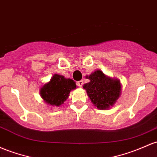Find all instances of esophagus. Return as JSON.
<instances>
[{"mask_svg": "<svg viewBox=\"0 0 157 157\" xmlns=\"http://www.w3.org/2000/svg\"><path fill=\"white\" fill-rule=\"evenodd\" d=\"M77 85L81 87L83 85V81H82V80H80V81H78V82H77Z\"/></svg>", "mask_w": 157, "mask_h": 157, "instance_id": "34e87169", "label": "esophagus"}]
</instances>
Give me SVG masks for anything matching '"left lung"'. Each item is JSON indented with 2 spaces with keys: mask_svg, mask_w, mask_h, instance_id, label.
Here are the masks:
<instances>
[{
  "mask_svg": "<svg viewBox=\"0 0 157 157\" xmlns=\"http://www.w3.org/2000/svg\"><path fill=\"white\" fill-rule=\"evenodd\" d=\"M90 81L84 84L83 89L92 102L98 109H108L115 104L121 94L119 80L105 76L101 71L98 70L87 76Z\"/></svg>",
  "mask_w": 157,
  "mask_h": 157,
  "instance_id": "left-lung-1",
  "label": "left lung"
}]
</instances>
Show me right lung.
<instances>
[{
	"mask_svg": "<svg viewBox=\"0 0 157 157\" xmlns=\"http://www.w3.org/2000/svg\"><path fill=\"white\" fill-rule=\"evenodd\" d=\"M77 87L75 82L65 79L63 76L54 75L51 81L41 88L40 94L42 99L52 106H59L66 101L72 89Z\"/></svg>",
	"mask_w": 157,
	"mask_h": 157,
	"instance_id": "right-lung-1",
	"label": "right lung"
}]
</instances>
